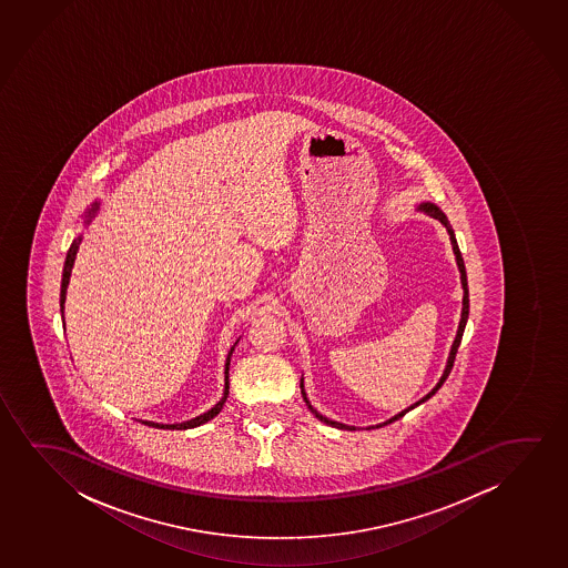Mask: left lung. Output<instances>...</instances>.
<instances>
[{"label":"left lung","instance_id":"8db88e82","mask_svg":"<svg viewBox=\"0 0 568 568\" xmlns=\"http://www.w3.org/2000/svg\"><path fill=\"white\" fill-rule=\"evenodd\" d=\"M417 210L423 211V213H427L433 219H438L444 226H446V231L450 234L452 250H454V254H456V264H458L459 270V280H462V288H464V301H462V318H459L458 334H456V339L452 343L450 355H448V363H446V368H444V374L440 376V381L436 384L435 388L428 392L427 396L420 397L417 404H413L412 407H407L402 413H397L396 417H392V419L386 420V423H381V425H376V427H384V425H388V423H394V420L399 419V417H404L405 413L412 412L415 409L417 405L423 404V402H427L428 397L435 396L438 388L443 386L446 378H448V374H450L452 366H454V358H456V353H458L459 343H462V335H464V329H466L467 316H469V288H467V275H466V265H464V257H462V252H459L458 242H456V236H454V231H452L450 223H448V219L444 215L443 211L436 207L435 203H420ZM301 389H303V399L308 405V409H311L316 417H318L322 423H326V425H332V427L345 428V430H357L355 427H349V425H343V423H337V420L327 419L324 417L322 413L316 412L314 407H312L311 402H308V397H306V392H304L303 382H301Z\"/></svg>","mask_w":568,"mask_h":568}]
</instances>
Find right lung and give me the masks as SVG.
Returning <instances> with one entry per match:
<instances>
[{"mask_svg": "<svg viewBox=\"0 0 568 568\" xmlns=\"http://www.w3.org/2000/svg\"><path fill=\"white\" fill-rule=\"evenodd\" d=\"M99 205H101V202H94L93 205L89 207L85 215V225H89V223H91V219L97 215ZM79 244H81V236H78L75 241L71 242L70 250H68V256H65V264H63L62 287H60V311H62V322L65 293H68V285H70L71 267H73V262H75V256H78ZM63 324H65V322H63ZM236 343H234V345H236ZM234 345L231 347V351H229V357H226L225 363V392H223V397L219 399L217 404L211 407L210 412L202 413V415H197L194 419L184 420V423H174V425H161V423H153V420H141V423H145L148 427L169 428V430H186V428L200 427L203 423H207V420L213 419V417L223 409L226 396H229V365H231V355H233Z\"/></svg>", "mask_w": 568, "mask_h": 568, "instance_id": "1", "label": "right lung"}]
</instances>
